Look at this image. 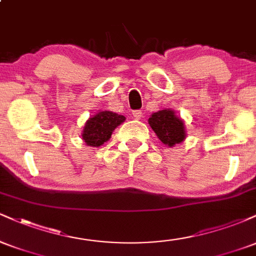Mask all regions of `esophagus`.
<instances>
[{"instance_id":"34e87169","label":"esophagus","mask_w":256,"mask_h":256,"mask_svg":"<svg viewBox=\"0 0 256 256\" xmlns=\"http://www.w3.org/2000/svg\"><path fill=\"white\" fill-rule=\"evenodd\" d=\"M142 110H134L132 112V116H134V119H140V116H142Z\"/></svg>"}]
</instances>
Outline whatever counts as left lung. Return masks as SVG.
Instances as JSON below:
<instances>
[{
	"label": "left lung",
	"instance_id": "left-lung-1",
	"mask_svg": "<svg viewBox=\"0 0 256 256\" xmlns=\"http://www.w3.org/2000/svg\"><path fill=\"white\" fill-rule=\"evenodd\" d=\"M148 122L158 140L170 148L179 144L186 138L184 120L173 110L164 108L155 112L148 119Z\"/></svg>",
	"mask_w": 256,
	"mask_h": 256
}]
</instances>
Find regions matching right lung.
Listing matches in <instances>:
<instances>
[{
	"label": "right lung",
	"mask_w": 256,
	"mask_h": 256,
	"mask_svg": "<svg viewBox=\"0 0 256 256\" xmlns=\"http://www.w3.org/2000/svg\"><path fill=\"white\" fill-rule=\"evenodd\" d=\"M126 120L124 116L110 110H98L85 122L82 131V140L89 146H98L104 144L110 140L113 131Z\"/></svg>",
	"instance_id": "obj_1"
}]
</instances>
